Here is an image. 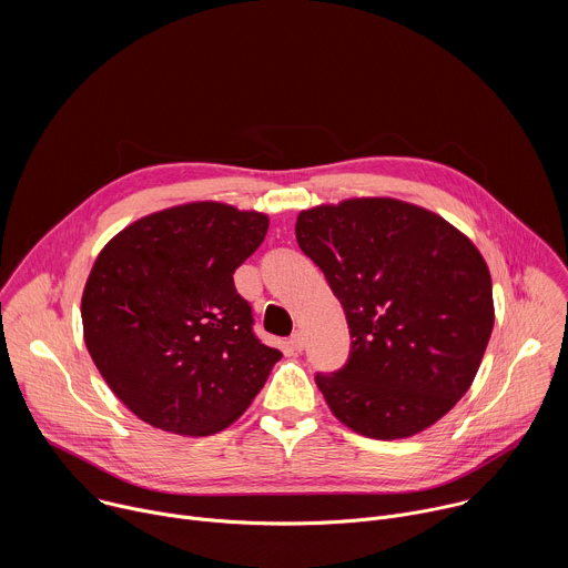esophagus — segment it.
<instances>
[{
    "label": "esophagus",
    "instance_id": "1",
    "mask_svg": "<svg viewBox=\"0 0 568 568\" xmlns=\"http://www.w3.org/2000/svg\"><path fill=\"white\" fill-rule=\"evenodd\" d=\"M290 346L296 351V353H301L303 351V346H305V337H303V333H294L292 337H290Z\"/></svg>",
    "mask_w": 568,
    "mask_h": 568
}]
</instances>
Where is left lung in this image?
<instances>
[{
	"label": "left lung",
	"mask_w": 568,
	"mask_h": 568,
	"mask_svg": "<svg viewBox=\"0 0 568 568\" xmlns=\"http://www.w3.org/2000/svg\"><path fill=\"white\" fill-rule=\"evenodd\" d=\"M296 240L342 301L353 339L339 371L314 375L331 412L379 440L440 420L495 326L478 250L440 215L388 197L301 211Z\"/></svg>",
	"instance_id": "left-lung-1"
}]
</instances>
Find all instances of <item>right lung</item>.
Returning <instances> with one entry per match:
<instances>
[{"label":"right lung","instance_id":"right-lung-1","mask_svg":"<svg viewBox=\"0 0 568 568\" xmlns=\"http://www.w3.org/2000/svg\"><path fill=\"white\" fill-rule=\"evenodd\" d=\"M267 226L256 211L193 202L136 220L99 254L80 310L85 344L143 423L211 436L267 382L281 351L256 337L233 285Z\"/></svg>","mask_w":568,"mask_h":568}]
</instances>
